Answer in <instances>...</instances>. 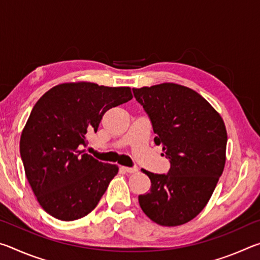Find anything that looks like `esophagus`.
Segmentation results:
<instances>
[{
  "label": "esophagus",
  "instance_id": "esophagus-1",
  "mask_svg": "<svg viewBox=\"0 0 260 260\" xmlns=\"http://www.w3.org/2000/svg\"><path fill=\"white\" fill-rule=\"evenodd\" d=\"M122 170L125 171L127 173H135L138 172V167H126V166H122Z\"/></svg>",
  "mask_w": 260,
  "mask_h": 260
}]
</instances>
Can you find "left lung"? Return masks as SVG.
I'll list each match as a JSON object with an SVG mask.
<instances>
[{"instance_id": "1", "label": "left lung", "mask_w": 260, "mask_h": 260, "mask_svg": "<svg viewBox=\"0 0 260 260\" xmlns=\"http://www.w3.org/2000/svg\"><path fill=\"white\" fill-rule=\"evenodd\" d=\"M151 121L155 143L170 160L167 174L143 170L150 191L139 196L141 209L161 226L190 221L208 204L226 161L227 132L208 101L177 83L133 88Z\"/></svg>"}]
</instances>
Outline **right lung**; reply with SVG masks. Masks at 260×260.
Returning a JSON list of instances; mask_svg holds the SVG:
<instances>
[{
    "label": "right lung",
    "instance_id": "1",
    "mask_svg": "<svg viewBox=\"0 0 260 260\" xmlns=\"http://www.w3.org/2000/svg\"><path fill=\"white\" fill-rule=\"evenodd\" d=\"M133 99L129 87L70 82L52 87L34 105L20 136L26 178L42 209L63 221L99 204L118 166L82 150L109 109Z\"/></svg>",
    "mask_w": 260,
    "mask_h": 260
}]
</instances>
